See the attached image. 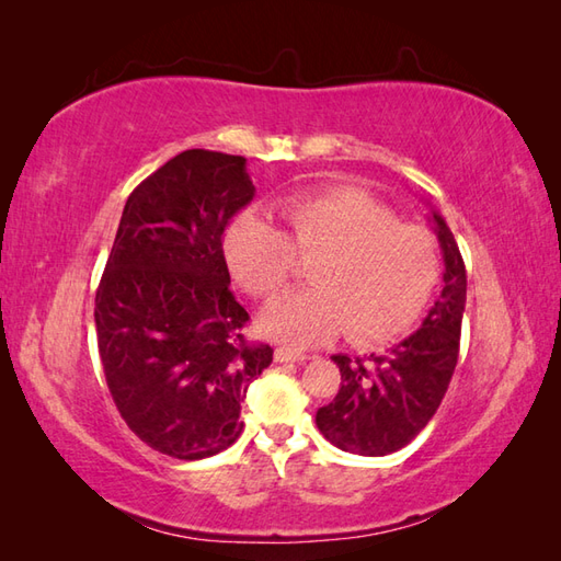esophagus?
<instances>
[{
    "label": "esophagus",
    "instance_id": "esophagus-1",
    "mask_svg": "<svg viewBox=\"0 0 561 561\" xmlns=\"http://www.w3.org/2000/svg\"><path fill=\"white\" fill-rule=\"evenodd\" d=\"M308 354L294 347H277L274 350V362H306Z\"/></svg>",
    "mask_w": 561,
    "mask_h": 561
}]
</instances>
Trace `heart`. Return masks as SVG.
Listing matches in <instances>:
<instances>
[{
    "instance_id": "1",
    "label": "heart",
    "mask_w": 561,
    "mask_h": 561,
    "mask_svg": "<svg viewBox=\"0 0 561 561\" xmlns=\"http://www.w3.org/2000/svg\"><path fill=\"white\" fill-rule=\"evenodd\" d=\"M289 233L257 211H243L224 233V260L241 287L272 296L289 282L301 257L313 287L274 299L260 316L265 335L318 344L347 328L352 342L400 335L420 316L440 277L436 236L404 224L364 190L332 187L282 205Z\"/></svg>"
}]
</instances>
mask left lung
Returning a JSON list of instances; mask_svg holds the SVG:
<instances>
[{"mask_svg": "<svg viewBox=\"0 0 561 561\" xmlns=\"http://www.w3.org/2000/svg\"><path fill=\"white\" fill-rule=\"evenodd\" d=\"M444 253V289L420 330L386 354L332 356L342 383L335 400L316 412L330 444L359 456H388L422 432L444 400L460 350V323L468 274L456 238L432 211Z\"/></svg>", "mask_w": 561, "mask_h": 561, "instance_id": "8db88e82", "label": "left lung"}]
</instances>
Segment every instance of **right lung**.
Instances as JSON below:
<instances>
[{
    "label": "right lung",
    "mask_w": 561,
    "mask_h": 561,
    "mask_svg": "<svg viewBox=\"0 0 561 561\" xmlns=\"http://www.w3.org/2000/svg\"><path fill=\"white\" fill-rule=\"evenodd\" d=\"M255 195L243 157L187 149L127 197L96 291L99 354L115 408L153 450L217 456L241 436L270 344L243 337L221 236Z\"/></svg>",
    "instance_id": "obj_1"
}]
</instances>
